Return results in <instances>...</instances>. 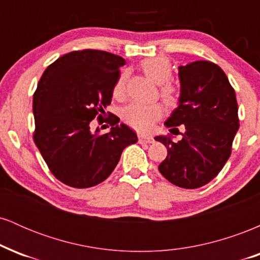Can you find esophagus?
Instances as JSON below:
<instances>
[{
    "label": "esophagus",
    "instance_id": "1",
    "mask_svg": "<svg viewBox=\"0 0 260 260\" xmlns=\"http://www.w3.org/2000/svg\"><path fill=\"white\" fill-rule=\"evenodd\" d=\"M140 143H153L154 138L150 136H145V134H139L138 136Z\"/></svg>",
    "mask_w": 260,
    "mask_h": 260
}]
</instances>
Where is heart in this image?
<instances>
[{
  "instance_id": "1",
  "label": "heart",
  "mask_w": 260,
  "mask_h": 260,
  "mask_svg": "<svg viewBox=\"0 0 260 260\" xmlns=\"http://www.w3.org/2000/svg\"><path fill=\"white\" fill-rule=\"evenodd\" d=\"M143 72H144L151 80H154L157 84H162L161 86V95L164 100L169 105H175L177 103V91L172 85L165 84L172 77V66L169 58L164 56H155L143 59L140 63ZM127 73L123 72L120 74L113 86V95L116 98H123L126 92ZM164 109L161 104H140L133 103L122 110V118L133 127L134 129L140 132H148L153 128L154 123L162 115Z\"/></svg>"
}]
</instances>
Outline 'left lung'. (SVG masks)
Returning <instances> with one entry per match:
<instances>
[{
  "label": "left lung",
  "mask_w": 260,
  "mask_h": 260,
  "mask_svg": "<svg viewBox=\"0 0 260 260\" xmlns=\"http://www.w3.org/2000/svg\"><path fill=\"white\" fill-rule=\"evenodd\" d=\"M178 78V106L165 124L171 133L183 124L186 132L177 143L171 136L155 137L168 148L159 171L175 186L193 189L216 177L229 160L240 128L238 106L228 77L213 62L180 66Z\"/></svg>",
  "instance_id": "1"
}]
</instances>
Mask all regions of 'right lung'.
Masks as SVG:
<instances>
[{"mask_svg": "<svg viewBox=\"0 0 260 260\" xmlns=\"http://www.w3.org/2000/svg\"><path fill=\"white\" fill-rule=\"evenodd\" d=\"M124 58L99 50L66 53L45 70L32 98L34 142L62 183L89 188L105 181L123 149L138 137L117 116L111 129H91V121L111 104ZM103 123L101 115L98 116ZM104 127V126H103Z\"/></svg>", "mask_w": 260, "mask_h": 260, "instance_id": "1", "label": "right lung"}]
</instances>
